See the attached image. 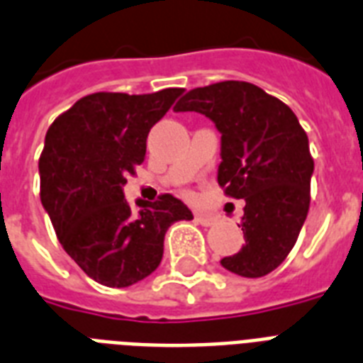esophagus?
Here are the masks:
<instances>
[{"label": "esophagus", "mask_w": 363, "mask_h": 363, "mask_svg": "<svg viewBox=\"0 0 363 363\" xmlns=\"http://www.w3.org/2000/svg\"><path fill=\"white\" fill-rule=\"evenodd\" d=\"M196 220L201 225L208 228V225H214L218 222V216H214V214H205V212H196Z\"/></svg>", "instance_id": "1"}]
</instances>
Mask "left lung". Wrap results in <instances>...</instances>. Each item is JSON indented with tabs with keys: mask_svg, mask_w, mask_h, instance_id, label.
<instances>
[{
	"mask_svg": "<svg viewBox=\"0 0 363 363\" xmlns=\"http://www.w3.org/2000/svg\"><path fill=\"white\" fill-rule=\"evenodd\" d=\"M197 111L222 134L218 184L244 199L246 244L220 263L244 278H261L284 263L309 211L313 158L296 115L248 82H220L188 91L173 108Z\"/></svg>",
	"mask_w": 363,
	"mask_h": 363,
	"instance_id": "8db88e82",
	"label": "left lung"
}]
</instances>
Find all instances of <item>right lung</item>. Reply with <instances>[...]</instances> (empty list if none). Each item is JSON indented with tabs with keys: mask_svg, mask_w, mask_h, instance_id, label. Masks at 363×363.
Instances as JSON below:
<instances>
[{
	"mask_svg": "<svg viewBox=\"0 0 363 363\" xmlns=\"http://www.w3.org/2000/svg\"><path fill=\"white\" fill-rule=\"evenodd\" d=\"M181 93L87 95L46 132L38 160L43 207L65 252L106 287H128L155 272L169 225L194 218L172 194L138 199L135 211L123 191L145 158L149 130Z\"/></svg>",
	"mask_w": 363,
	"mask_h": 363,
	"instance_id": "obj_1",
	"label": "right lung"
}]
</instances>
